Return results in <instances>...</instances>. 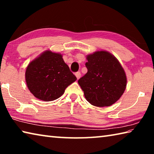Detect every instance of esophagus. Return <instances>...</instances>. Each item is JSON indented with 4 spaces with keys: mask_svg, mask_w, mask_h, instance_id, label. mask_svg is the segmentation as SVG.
Instances as JSON below:
<instances>
[{
    "mask_svg": "<svg viewBox=\"0 0 154 154\" xmlns=\"http://www.w3.org/2000/svg\"><path fill=\"white\" fill-rule=\"evenodd\" d=\"M75 76H76L77 79H79V78L81 77V72H77L76 73H75Z\"/></svg>",
    "mask_w": 154,
    "mask_h": 154,
    "instance_id": "obj_1",
    "label": "esophagus"
}]
</instances>
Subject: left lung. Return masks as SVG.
I'll use <instances>...</instances> for the list:
<instances>
[{"label": "left lung", "mask_w": 154, "mask_h": 154, "mask_svg": "<svg viewBox=\"0 0 154 154\" xmlns=\"http://www.w3.org/2000/svg\"><path fill=\"white\" fill-rule=\"evenodd\" d=\"M88 72L78 80L85 98L96 106H109L118 101L126 88L125 71L118 60L106 51L87 56Z\"/></svg>", "instance_id": "obj_1"}]
</instances>
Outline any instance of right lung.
Wrapping results in <instances>:
<instances>
[{
    "instance_id": "right-lung-1",
    "label": "right lung",
    "mask_w": 154,
    "mask_h": 154,
    "mask_svg": "<svg viewBox=\"0 0 154 154\" xmlns=\"http://www.w3.org/2000/svg\"><path fill=\"white\" fill-rule=\"evenodd\" d=\"M25 78L30 92L44 101L60 98L65 89L77 80L62 54L50 50L44 51L29 63Z\"/></svg>"
}]
</instances>
